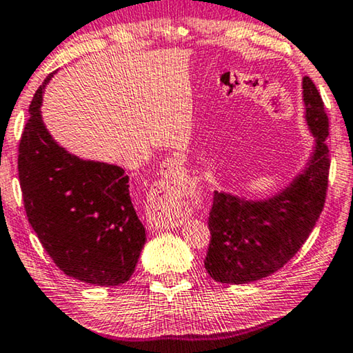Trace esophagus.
I'll return each instance as SVG.
<instances>
[{
    "mask_svg": "<svg viewBox=\"0 0 353 353\" xmlns=\"http://www.w3.org/2000/svg\"><path fill=\"white\" fill-rule=\"evenodd\" d=\"M179 171H181V160L179 159H168L163 165H161V176L168 181H176V177L179 176ZM183 220V214H181V210H172L168 212V214H154V216L150 218V225L154 228H177L182 225Z\"/></svg>",
    "mask_w": 353,
    "mask_h": 353,
    "instance_id": "1",
    "label": "esophagus"
}]
</instances>
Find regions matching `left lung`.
I'll return each instance as SVG.
<instances>
[{"label": "left lung", "mask_w": 353, "mask_h": 353, "mask_svg": "<svg viewBox=\"0 0 353 353\" xmlns=\"http://www.w3.org/2000/svg\"><path fill=\"white\" fill-rule=\"evenodd\" d=\"M303 102L316 146L301 174L265 201H248L225 192L214 194L204 267L218 283H253L275 273L301 248L322 214L330 172L325 143L330 125L310 77L303 78Z\"/></svg>", "instance_id": "left-lung-1"}]
</instances>
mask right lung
Instances as JSON below:
<instances>
[{"instance_id": "add662e5", "label": "right lung", "mask_w": 353, "mask_h": 353, "mask_svg": "<svg viewBox=\"0 0 353 353\" xmlns=\"http://www.w3.org/2000/svg\"><path fill=\"white\" fill-rule=\"evenodd\" d=\"M53 74L32 97L19 144L28 221L65 275L96 286H117L130 279L146 242L133 207L135 193L122 168L78 159L50 135L41 105Z\"/></svg>"}]
</instances>
